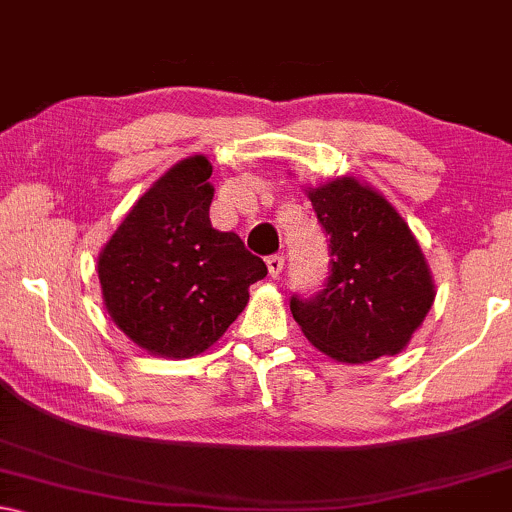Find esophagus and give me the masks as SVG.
I'll list each match as a JSON object with an SVG mask.
<instances>
[{
  "label": "esophagus",
  "mask_w": 512,
  "mask_h": 512,
  "mask_svg": "<svg viewBox=\"0 0 512 512\" xmlns=\"http://www.w3.org/2000/svg\"><path fill=\"white\" fill-rule=\"evenodd\" d=\"M266 266H268V273H270V275H273V277H280L282 268H285V258H282L280 254L268 256V258H266Z\"/></svg>",
  "instance_id": "1"
}]
</instances>
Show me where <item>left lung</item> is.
I'll return each instance as SVG.
<instances>
[{
	"instance_id": "1",
	"label": "left lung",
	"mask_w": 512,
	"mask_h": 512,
	"mask_svg": "<svg viewBox=\"0 0 512 512\" xmlns=\"http://www.w3.org/2000/svg\"><path fill=\"white\" fill-rule=\"evenodd\" d=\"M306 192L330 237L332 258L318 294L292 296L294 320L308 342L334 361L396 356L437 294L418 239L368 182L344 175Z\"/></svg>"
}]
</instances>
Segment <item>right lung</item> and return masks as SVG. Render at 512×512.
I'll list each match as a JSON object with an SVG mask.
<instances>
[{"label": "right lung", "mask_w": 512, "mask_h": 512, "mask_svg": "<svg viewBox=\"0 0 512 512\" xmlns=\"http://www.w3.org/2000/svg\"><path fill=\"white\" fill-rule=\"evenodd\" d=\"M211 173L201 154L175 163L99 254L106 311L151 356L204 353L244 311L249 287L268 275L235 232L211 225Z\"/></svg>", "instance_id": "add662e5"}]
</instances>
